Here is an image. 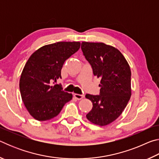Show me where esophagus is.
<instances>
[{
  "instance_id": "obj_1",
  "label": "esophagus",
  "mask_w": 159,
  "mask_h": 159,
  "mask_svg": "<svg viewBox=\"0 0 159 159\" xmlns=\"http://www.w3.org/2000/svg\"><path fill=\"white\" fill-rule=\"evenodd\" d=\"M74 95L75 97V98L77 99H79V100H80V99H83V98H84V95H79V94H74Z\"/></svg>"
}]
</instances>
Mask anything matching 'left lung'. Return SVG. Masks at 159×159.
I'll list each match as a JSON object with an SVG mask.
<instances>
[{
  "label": "left lung",
  "instance_id": "8db88e82",
  "mask_svg": "<svg viewBox=\"0 0 159 159\" xmlns=\"http://www.w3.org/2000/svg\"><path fill=\"white\" fill-rule=\"evenodd\" d=\"M81 50L93 74L101 79L99 95H85L93 103L86 117L95 125H109L122 114L130 98V66L117 48L104 43L82 42Z\"/></svg>",
  "mask_w": 159,
  "mask_h": 159
}]
</instances>
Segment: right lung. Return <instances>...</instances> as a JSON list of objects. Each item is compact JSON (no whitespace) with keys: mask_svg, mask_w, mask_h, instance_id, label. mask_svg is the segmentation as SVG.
I'll list each match as a JSON object with an SVG mask.
<instances>
[{"mask_svg":"<svg viewBox=\"0 0 159 159\" xmlns=\"http://www.w3.org/2000/svg\"><path fill=\"white\" fill-rule=\"evenodd\" d=\"M80 42H57L35 51L26 61L20 80L21 99L32 117L43 121L60 114L72 94L64 92L61 85H53L61 78L67 59L76 52Z\"/></svg>","mask_w":159,"mask_h":159,"instance_id":"obj_1","label":"right lung"}]
</instances>
